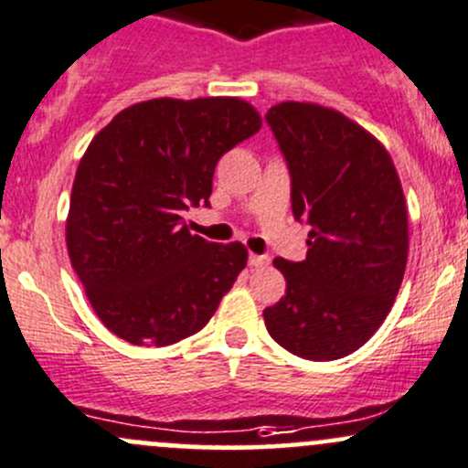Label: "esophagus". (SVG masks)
<instances>
[{
	"instance_id": "34e87169",
	"label": "esophagus",
	"mask_w": 468,
	"mask_h": 468,
	"mask_svg": "<svg viewBox=\"0 0 468 468\" xmlns=\"http://www.w3.org/2000/svg\"><path fill=\"white\" fill-rule=\"evenodd\" d=\"M271 262V260H269V255H258V253H250L249 255V264L250 267H267V264Z\"/></svg>"
}]
</instances>
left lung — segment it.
<instances>
[{"instance_id": "1", "label": "left lung", "mask_w": 468, "mask_h": 468, "mask_svg": "<svg viewBox=\"0 0 468 468\" xmlns=\"http://www.w3.org/2000/svg\"><path fill=\"white\" fill-rule=\"evenodd\" d=\"M292 176V210L312 226L303 262L275 258L284 296L264 309L278 346L334 361L386 321L408 262V213L390 154L341 112L280 102L267 112Z\"/></svg>"}]
</instances>
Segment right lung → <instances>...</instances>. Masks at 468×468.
<instances>
[{"label": "right lung", "instance_id": "add662e5", "mask_svg": "<svg viewBox=\"0 0 468 468\" xmlns=\"http://www.w3.org/2000/svg\"><path fill=\"white\" fill-rule=\"evenodd\" d=\"M260 127L239 98H154L93 136L73 179L67 249L118 338L164 347L193 336L247 267L242 244L193 235L181 210L210 206L221 154Z\"/></svg>", "mask_w": 468, "mask_h": 468}]
</instances>
